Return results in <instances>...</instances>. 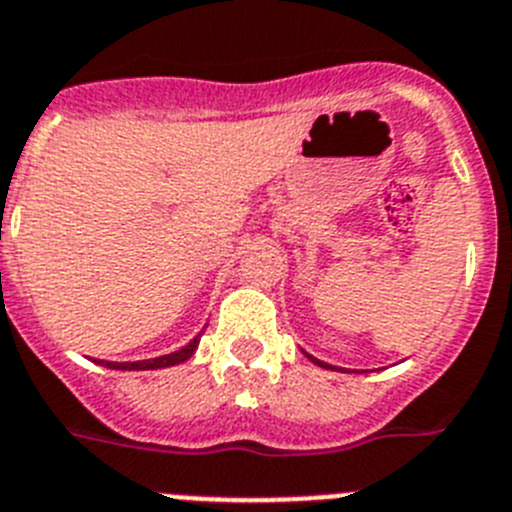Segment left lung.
<instances>
[{
	"mask_svg": "<svg viewBox=\"0 0 512 512\" xmlns=\"http://www.w3.org/2000/svg\"><path fill=\"white\" fill-rule=\"evenodd\" d=\"M306 358H309L311 363H317L319 368H330V371H342V368H337V366H330V363H324V361H319V358H314V355H309V353H304Z\"/></svg>",
	"mask_w": 512,
	"mask_h": 512,
	"instance_id": "1",
	"label": "left lung"
}]
</instances>
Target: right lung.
I'll list each match as a JSON object with an SVG mask.
<instances>
[{
	"mask_svg": "<svg viewBox=\"0 0 512 512\" xmlns=\"http://www.w3.org/2000/svg\"><path fill=\"white\" fill-rule=\"evenodd\" d=\"M198 342H201V335L193 337V340L185 345V348L175 350L170 355H159V358H149V361H133V363H113V361H97L100 366L105 368H115V371H154V368H167V366H177V363L188 361L190 355L195 353L198 348Z\"/></svg>",
	"mask_w": 512,
	"mask_h": 512,
	"instance_id": "obj_1",
	"label": "right lung"
}]
</instances>
